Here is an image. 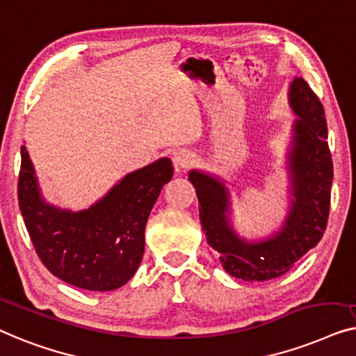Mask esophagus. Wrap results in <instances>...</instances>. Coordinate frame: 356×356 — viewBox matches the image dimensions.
I'll return each instance as SVG.
<instances>
[{"label": "esophagus", "mask_w": 356, "mask_h": 356, "mask_svg": "<svg viewBox=\"0 0 356 356\" xmlns=\"http://www.w3.org/2000/svg\"><path fill=\"white\" fill-rule=\"evenodd\" d=\"M172 163L176 171H184V169L190 168L195 163V154L192 152H187V149H179V152L174 153Z\"/></svg>", "instance_id": "34e87169"}]
</instances>
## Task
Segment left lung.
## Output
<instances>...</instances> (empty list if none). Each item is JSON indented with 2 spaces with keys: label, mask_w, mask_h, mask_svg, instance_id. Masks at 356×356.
<instances>
[{
  "label": "left lung",
  "mask_w": 356,
  "mask_h": 356,
  "mask_svg": "<svg viewBox=\"0 0 356 356\" xmlns=\"http://www.w3.org/2000/svg\"><path fill=\"white\" fill-rule=\"evenodd\" d=\"M287 102L297 119L285 154L289 213L277 230L263 238H245L234 227L226 180L202 169L188 172V180L197 188L207 242L216 250L230 276L250 282H263L287 273L316 247L327 224L334 172L323 104L302 77L290 82Z\"/></svg>",
  "instance_id": "left-lung-1"
}]
</instances>
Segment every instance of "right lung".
Returning <instances> with one entry per match:
<instances>
[{"mask_svg":"<svg viewBox=\"0 0 356 356\" xmlns=\"http://www.w3.org/2000/svg\"><path fill=\"white\" fill-rule=\"evenodd\" d=\"M21 158L19 208L48 271L93 292L129 282L143 258L145 227L153 204L172 179L171 159L159 158L126 174L88 208L72 211L43 198L26 145Z\"/></svg>","mask_w":356,"mask_h":356,"instance_id":"right-lung-1","label":"right lung"}]
</instances>
